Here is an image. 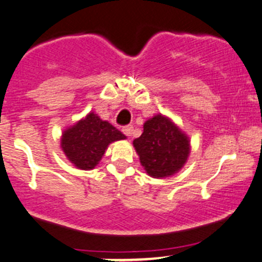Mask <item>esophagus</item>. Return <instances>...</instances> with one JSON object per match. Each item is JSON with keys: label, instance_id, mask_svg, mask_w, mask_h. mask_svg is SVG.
Here are the masks:
<instances>
[{"label": "esophagus", "instance_id": "1", "mask_svg": "<svg viewBox=\"0 0 262 262\" xmlns=\"http://www.w3.org/2000/svg\"><path fill=\"white\" fill-rule=\"evenodd\" d=\"M122 130H123V133H124L126 137L130 138L132 134H133V126H132V125H126V126H124V128L122 129Z\"/></svg>", "mask_w": 262, "mask_h": 262}]
</instances>
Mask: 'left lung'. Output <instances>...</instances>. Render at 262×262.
<instances>
[{"label": "left lung", "instance_id": "1", "mask_svg": "<svg viewBox=\"0 0 262 262\" xmlns=\"http://www.w3.org/2000/svg\"><path fill=\"white\" fill-rule=\"evenodd\" d=\"M133 145L145 171L153 178L178 173L190 151L188 137L162 114L146 120L143 134Z\"/></svg>", "mask_w": 262, "mask_h": 262}]
</instances>
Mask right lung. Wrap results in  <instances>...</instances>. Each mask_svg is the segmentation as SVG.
Returning <instances> with one entry per match:
<instances>
[{
	"instance_id": "1",
	"label": "right lung",
	"mask_w": 262,
	"mask_h": 262,
	"mask_svg": "<svg viewBox=\"0 0 262 262\" xmlns=\"http://www.w3.org/2000/svg\"><path fill=\"white\" fill-rule=\"evenodd\" d=\"M125 139V136L111 123L89 113L72 128L64 130L61 146L71 163L78 169H93L102 159L112 142Z\"/></svg>"
}]
</instances>
